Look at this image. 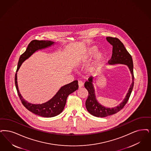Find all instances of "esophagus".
<instances>
[{"label": "esophagus", "mask_w": 151, "mask_h": 151, "mask_svg": "<svg viewBox=\"0 0 151 151\" xmlns=\"http://www.w3.org/2000/svg\"><path fill=\"white\" fill-rule=\"evenodd\" d=\"M78 87L80 88H81V87H83V86L84 84H83V83L81 81H78Z\"/></svg>", "instance_id": "1"}]
</instances>
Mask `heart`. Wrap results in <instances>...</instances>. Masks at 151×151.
<instances>
[{
  "label": "heart",
  "instance_id": "obj_1",
  "mask_svg": "<svg viewBox=\"0 0 151 151\" xmlns=\"http://www.w3.org/2000/svg\"><path fill=\"white\" fill-rule=\"evenodd\" d=\"M97 48H96L95 47H93L89 49L86 52V57H91L95 54L97 52ZM102 59V54L100 53L97 54L93 62L92 63V64L91 65L90 67H89V70L91 72L97 71L98 69L99 68V67L100 66V65H101V63Z\"/></svg>",
  "mask_w": 151,
  "mask_h": 151
}]
</instances>
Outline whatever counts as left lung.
Returning <instances> with one entry per match:
<instances>
[{"label":"left lung","instance_id":"left-lung-1","mask_svg":"<svg viewBox=\"0 0 151 151\" xmlns=\"http://www.w3.org/2000/svg\"><path fill=\"white\" fill-rule=\"evenodd\" d=\"M106 39L113 47L112 57L109 60L108 63L109 65L124 64L127 65L132 73V83L130 86L128 93H127V96L122 102L121 103L119 106L111 109L106 108L98 102L95 94L94 86L93 84V78L91 76L88 78V81H86L84 84L85 88L86 89L89 93L88 98L85 102L86 108L91 115L100 117H104L108 116L114 115L123 109L131 95L134 83L133 59L132 55L127 51L123 43L118 38L109 36L106 37Z\"/></svg>","mask_w":151,"mask_h":151}]
</instances>
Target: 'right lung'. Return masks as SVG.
<instances>
[{"label": "right lung", "instance_id": "1", "mask_svg": "<svg viewBox=\"0 0 151 151\" xmlns=\"http://www.w3.org/2000/svg\"><path fill=\"white\" fill-rule=\"evenodd\" d=\"M54 42L49 40H32L26 51L21 55L18 60L17 68L15 74V85L19 98L24 107L34 114L44 117H52L60 114L66 105L67 98L73 92L78 89V81L75 80L72 83L62 86L56 94L48 102L42 104H34L26 101L21 96L17 84V72L24 60L29 58L37 50L47 48L53 45Z\"/></svg>", "mask_w": 151, "mask_h": 151}]
</instances>
